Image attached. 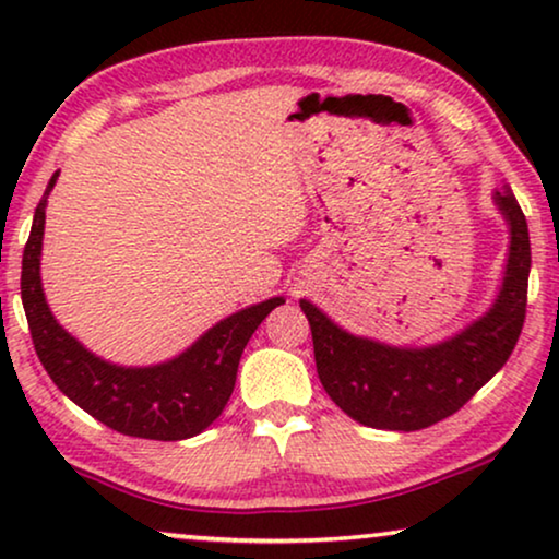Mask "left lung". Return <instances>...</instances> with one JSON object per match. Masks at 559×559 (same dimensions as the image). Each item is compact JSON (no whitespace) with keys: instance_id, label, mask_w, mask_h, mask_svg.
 <instances>
[{"instance_id":"left-lung-1","label":"left lung","mask_w":559,"mask_h":559,"mask_svg":"<svg viewBox=\"0 0 559 559\" xmlns=\"http://www.w3.org/2000/svg\"><path fill=\"white\" fill-rule=\"evenodd\" d=\"M493 205L509 228L499 293L491 308L448 338L394 346L350 333L318 305L300 300L320 384L350 419L377 430H423L461 409L507 364L524 325L532 249L526 218L509 186L493 190Z\"/></svg>"}]
</instances>
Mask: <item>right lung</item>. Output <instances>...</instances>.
<instances>
[{
    "label": "right lung",
    "instance_id": "1",
    "mask_svg": "<svg viewBox=\"0 0 559 559\" xmlns=\"http://www.w3.org/2000/svg\"><path fill=\"white\" fill-rule=\"evenodd\" d=\"M58 175L52 173L37 203L33 231L22 254V305L37 358L68 400L111 430L144 440L195 438L231 400L236 371L251 333L285 297H270L231 312L167 361L150 366L106 361L58 323L43 289L45 209Z\"/></svg>",
    "mask_w": 559,
    "mask_h": 559
}]
</instances>
